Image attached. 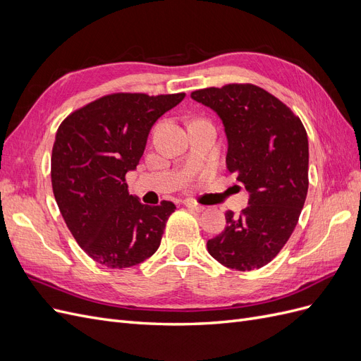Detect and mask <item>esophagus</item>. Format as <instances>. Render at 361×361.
Listing matches in <instances>:
<instances>
[{
    "label": "esophagus",
    "instance_id": "obj_1",
    "mask_svg": "<svg viewBox=\"0 0 361 361\" xmlns=\"http://www.w3.org/2000/svg\"><path fill=\"white\" fill-rule=\"evenodd\" d=\"M185 206H187L190 211H194V212H203V211H204V206H203V204H200V203H197V202H194V200H191V199L185 200Z\"/></svg>",
    "mask_w": 361,
    "mask_h": 361
}]
</instances>
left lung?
<instances>
[{
	"label": "left lung",
	"mask_w": 361,
	"mask_h": 361,
	"mask_svg": "<svg viewBox=\"0 0 361 361\" xmlns=\"http://www.w3.org/2000/svg\"><path fill=\"white\" fill-rule=\"evenodd\" d=\"M191 97L223 120L227 170L250 194L238 216L226 212L227 226L207 251L232 269L265 267L288 243L307 195V133L289 106L253 84L209 87Z\"/></svg>",
	"instance_id": "1"
}]
</instances>
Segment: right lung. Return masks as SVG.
I'll return each instance as SVG.
<instances>
[{"mask_svg": "<svg viewBox=\"0 0 361 361\" xmlns=\"http://www.w3.org/2000/svg\"><path fill=\"white\" fill-rule=\"evenodd\" d=\"M185 93H113L63 120L51 157L54 197L75 241L108 268L141 264L158 250L171 202L140 203L126 173L135 170L157 120Z\"/></svg>", "mask_w": 361, "mask_h": 361, "instance_id": "right-lung-1", "label": "right lung"}]
</instances>
